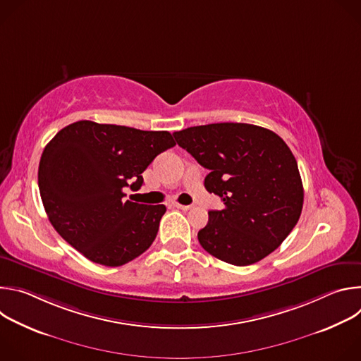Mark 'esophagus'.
I'll return each mask as SVG.
<instances>
[{"label": "esophagus", "mask_w": 361, "mask_h": 361, "mask_svg": "<svg viewBox=\"0 0 361 361\" xmlns=\"http://www.w3.org/2000/svg\"><path fill=\"white\" fill-rule=\"evenodd\" d=\"M173 205H174V207L180 209V210H184V212H187L192 207V205H184V204H180V202H173Z\"/></svg>", "instance_id": "1"}]
</instances>
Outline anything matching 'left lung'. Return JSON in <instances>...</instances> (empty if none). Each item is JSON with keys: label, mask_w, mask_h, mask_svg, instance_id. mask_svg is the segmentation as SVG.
Wrapping results in <instances>:
<instances>
[{"label": "left lung", "mask_w": 361, "mask_h": 361, "mask_svg": "<svg viewBox=\"0 0 361 361\" xmlns=\"http://www.w3.org/2000/svg\"><path fill=\"white\" fill-rule=\"evenodd\" d=\"M173 135L210 171L204 187L224 202L198 231L201 247L240 267L273 252L297 224L304 200L297 161L283 138L244 123L197 126Z\"/></svg>", "instance_id": "1"}]
</instances>
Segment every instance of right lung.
<instances>
[{
	"label": "right lung",
	"mask_w": 361,
	"mask_h": 361,
	"mask_svg": "<svg viewBox=\"0 0 361 361\" xmlns=\"http://www.w3.org/2000/svg\"><path fill=\"white\" fill-rule=\"evenodd\" d=\"M169 131L77 121L56 134L38 167L49 223L92 263L118 267L154 241L166 205L124 201V188L142 185V173L174 147Z\"/></svg>",
	"instance_id": "add662e5"
}]
</instances>
